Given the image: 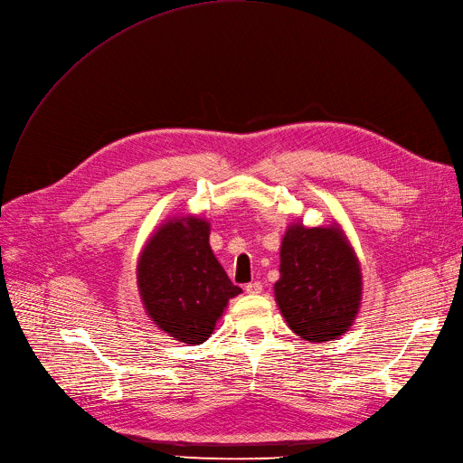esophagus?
I'll return each instance as SVG.
<instances>
[{"mask_svg": "<svg viewBox=\"0 0 463 463\" xmlns=\"http://www.w3.org/2000/svg\"><path fill=\"white\" fill-rule=\"evenodd\" d=\"M245 292L247 294H260L262 292V283L260 281H252V283L245 285Z\"/></svg>", "mask_w": 463, "mask_h": 463, "instance_id": "34e87169", "label": "esophagus"}]
</instances>
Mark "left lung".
Returning <instances> with one entry per match:
<instances>
[{
    "label": "left lung",
    "instance_id": "left-lung-1",
    "mask_svg": "<svg viewBox=\"0 0 463 463\" xmlns=\"http://www.w3.org/2000/svg\"><path fill=\"white\" fill-rule=\"evenodd\" d=\"M279 254L281 277L273 292L290 330L316 344L345 335L361 307L363 273L344 230L292 222Z\"/></svg>",
    "mask_w": 463,
    "mask_h": 463
}]
</instances>
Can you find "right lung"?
Listing matches in <instances>:
<instances>
[{
  "mask_svg": "<svg viewBox=\"0 0 463 463\" xmlns=\"http://www.w3.org/2000/svg\"><path fill=\"white\" fill-rule=\"evenodd\" d=\"M211 222L173 216L144 245L137 285L144 309L165 335L199 345L222 317L228 302L241 294L209 245Z\"/></svg>",
  "mask_w": 463,
  "mask_h": 463,
  "instance_id": "add662e5",
  "label": "right lung"
}]
</instances>
